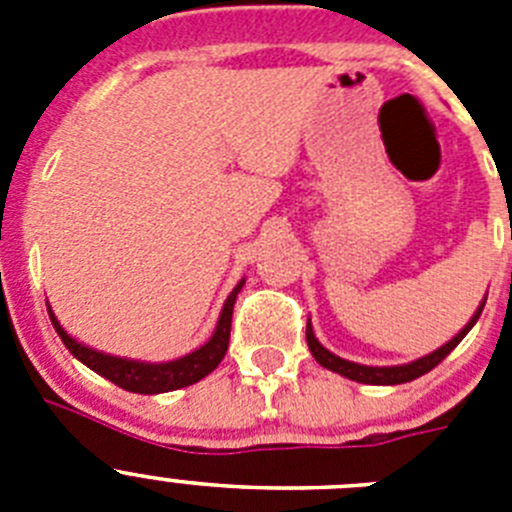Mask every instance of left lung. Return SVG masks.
I'll return each instance as SVG.
<instances>
[{"label": "left lung", "mask_w": 512, "mask_h": 512, "mask_svg": "<svg viewBox=\"0 0 512 512\" xmlns=\"http://www.w3.org/2000/svg\"><path fill=\"white\" fill-rule=\"evenodd\" d=\"M485 302H487V297L482 300V305L477 307V312L472 315V320H469V323L464 325V328H461L449 343H443L441 348L431 351V354L423 356V359L410 361V364L366 366V364H356V361L341 359V356L330 354L328 348H325L323 343L315 338L310 320H307V330H305L307 346H310V354L315 356V361H318L320 366H325V369L341 374V377H346V379H354V382H361V384H405V382H413V379H418V377H423V374L431 372L433 366L441 364V361L446 359V356H449L456 346H459L461 338L467 336L469 330H472V325L479 320V315H482V307H485Z\"/></svg>", "instance_id": "obj_1"}]
</instances>
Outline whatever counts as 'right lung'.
I'll use <instances>...</instances> for the list:
<instances>
[{
    "mask_svg": "<svg viewBox=\"0 0 512 512\" xmlns=\"http://www.w3.org/2000/svg\"><path fill=\"white\" fill-rule=\"evenodd\" d=\"M246 279L235 284L233 292L225 300L223 312H220V320L215 325V333L210 336V341L202 343L197 351L182 356V359L164 361V364H148V361H133V359H120V356L102 354V351H94V348L84 346L76 338H71L66 330L61 328V323L56 320L53 310L48 307V315H51V323L56 328V333L61 336L63 346L69 348L71 354L87 364L92 372L102 374L104 379L115 382L117 387L128 392H138V395H158V392H171L179 390V387H189V384L200 382L207 374L215 369L220 361H223L225 351H228L230 341V320H233V305L238 292L243 289Z\"/></svg>",
    "mask_w": 512,
    "mask_h": 512,
    "instance_id": "1",
    "label": "right lung"
}]
</instances>
